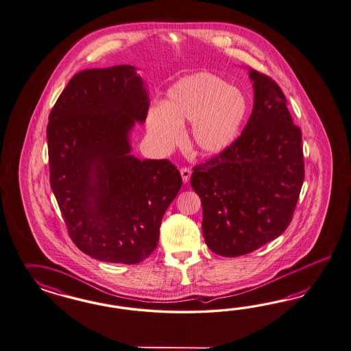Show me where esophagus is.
Wrapping results in <instances>:
<instances>
[{
    "label": "esophagus",
    "instance_id": "1",
    "mask_svg": "<svg viewBox=\"0 0 351 351\" xmlns=\"http://www.w3.org/2000/svg\"><path fill=\"white\" fill-rule=\"evenodd\" d=\"M181 172V178H182V181L186 184L188 181L191 180V169H188V167H182L180 170Z\"/></svg>",
    "mask_w": 351,
    "mask_h": 351
}]
</instances>
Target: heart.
<instances>
[{
	"label": "heart",
	"mask_w": 351,
	"mask_h": 351,
	"mask_svg": "<svg viewBox=\"0 0 351 351\" xmlns=\"http://www.w3.org/2000/svg\"><path fill=\"white\" fill-rule=\"evenodd\" d=\"M247 114L245 96L211 73H195L175 82L162 106L150 108L148 131L160 148L170 149L191 123V147L198 156L213 157L238 138Z\"/></svg>",
	"instance_id": "obj_1"
}]
</instances>
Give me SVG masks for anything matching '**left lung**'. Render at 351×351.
Returning <instances> with one entry per match:
<instances>
[{"label": "left lung", "instance_id": "8db88e82", "mask_svg": "<svg viewBox=\"0 0 351 351\" xmlns=\"http://www.w3.org/2000/svg\"><path fill=\"white\" fill-rule=\"evenodd\" d=\"M254 109L241 136L193 169L208 248L223 257L247 255L287 229L304 182L301 130L270 77L248 69Z\"/></svg>", "mask_w": 351, "mask_h": 351}]
</instances>
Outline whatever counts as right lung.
I'll return each instance as SVG.
<instances>
[{"mask_svg":"<svg viewBox=\"0 0 351 351\" xmlns=\"http://www.w3.org/2000/svg\"><path fill=\"white\" fill-rule=\"evenodd\" d=\"M148 109L143 78L123 64L73 75L49 117L51 189L73 243L100 261L147 258L182 185L170 160L131 154L130 132Z\"/></svg>","mask_w":351,"mask_h":351,"instance_id":"obj_1","label":"right lung"}]
</instances>
